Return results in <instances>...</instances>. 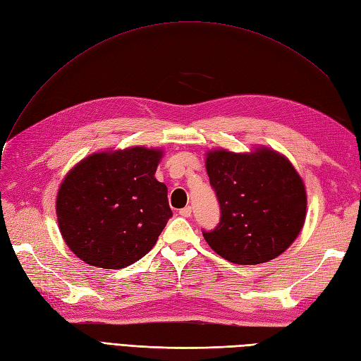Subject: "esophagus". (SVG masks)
<instances>
[{
    "instance_id": "1",
    "label": "esophagus",
    "mask_w": 361,
    "mask_h": 361,
    "mask_svg": "<svg viewBox=\"0 0 361 361\" xmlns=\"http://www.w3.org/2000/svg\"><path fill=\"white\" fill-rule=\"evenodd\" d=\"M179 215H182V216H191V206H185V207H182V209H179Z\"/></svg>"
}]
</instances>
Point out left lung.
<instances>
[{"mask_svg": "<svg viewBox=\"0 0 361 361\" xmlns=\"http://www.w3.org/2000/svg\"><path fill=\"white\" fill-rule=\"evenodd\" d=\"M206 170L220 221L202 232L215 253L238 265H257L295 241L307 200L300 174L286 158L269 149L250 155L214 150Z\"/></svg>", "mask_w": 361, "mask_h": 361, "instance_id": "8db88e82", "label": "left lung"}]
</instances>
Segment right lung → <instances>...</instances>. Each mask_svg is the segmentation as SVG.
Masks as SVG:
<instances>
[{
  "label": "right lung",
  "instance_id": "right-lung-1",
  "mask_svg": "<svg viewBox=\"0 0 361 361\" xmlns=\"http://www.w3.org/2000/svg\"><path fill=\"white\" fill-rule=\"evenodd\" d=\"M161 152L146 147L94 154L63 180L57 195L60 232L85 264L118 269L147 255L171 209L155 179Z\"/></svg>",
  "mask_w": 361,
  "mask_h": 361
}]
</instances>
